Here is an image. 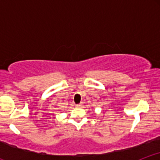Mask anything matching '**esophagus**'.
I'll return each instance as SVG.
<instances>
[{
	"label": "esophagus",
	"instance_id": "obj_1",
	"mask_svg": "<svg viewBox=\"0 0 160 160\" xmlns=\"http://www.w3.org/2000/svg\"><path fill=\"white\" fill-rule=\"evenodd\" d=\"M82 105H83V104H82V103H80V104H76V107L77 108H80V107H82Z\"/></svg>",
	"mask_w": 160,
	"mask_h": 160
}]
</instances>
